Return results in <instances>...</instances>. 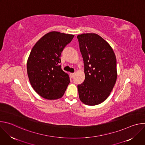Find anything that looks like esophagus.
I'll return each mask as SVG.
<instances>
[{
    "mask_svg": "<svg viewBox=\"0 0 145 145\" xmlns=\"http://www.w3.org/2000/svg\"><path fill=\"white\" fill-rule=\"evenodd\" d=\"M71 77H72V78H73V77H74V74H75V73H71Z\"/></svg>",
    "mask_w": 145,
    "mask_h": 145,
    "instance_id": "obj_1",
    "label": "esophagus"
}]
</instances>
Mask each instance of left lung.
<instances>
[{
	"mask_svg": "<svg viewBox=\"0 0 145 145\" xmlns=\"http://www.w3.org/2000/svg\"><path fill=\"white\" fill-rule=\"evenodd\" d=\"M83 58L85 80L77 86L80 100L88 106L100 104L110 95L116 81V58L110 44L95 33L77 35Z\"/></svg>",
	"mask_w": 145,
	"mask_h": 145,
	"instance_id": "left-lung-1",
	"label": "left lung"
}]
</instances>
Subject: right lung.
<instances>
[{
  "mask_svg": "<svg viewBox=\"0 0 145 145\" xmlns=\"http://www.w3.org/2000/svg\"><path fill=\"white\" fill-rule=\"evenodd\" d=\"M74 35L51 31L40 38L27 61V72L34 90L48 100L63 96L69 84V76L61 69V54Z\"/></svg>",
  "mask_w": 145,
  "mask_h": 145,
  "instance_id": "1",
  "label": "right lung"
}]
</instances>
